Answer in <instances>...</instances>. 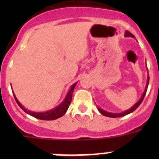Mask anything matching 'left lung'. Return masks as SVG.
I'll return each mask as SVG.
<instances>
[{
    "label": "left lung",
    "instance_id": "left-lung-1",
    "mask_svg": "<svg viewBox=\"0 0 159 159\" xmlns=\"http://www.w3.org/2000/svg\"><path fill=\"white\" fill-rule=\"evenodd\" d=\"M125 36H130V37H133V38L134 37V35L131 34V33H130V32H128V31H126V32H125ZM147 71H148V69H147ZM148 84H149V73H148V75H147V84H146L145 91H144V92L143 93V95H142V97L139 99V100L135 104L133 105L131 107L129 108L128 110L125 111H123V112H121V113H112V112H108V111H107L102 110V108L99 107H97V108H98L99 111L102 114V116H107V117L118 118V117H123V116H127V115H128V114L131 113V112H133L134 111H135L136 109L139 107V106L141 104V102H143V99H144V97H145V95H146V93H147V88H148Z\"/></svg>",
    "mask_w": 159,
    "mask_h": 159
}]
</instances>
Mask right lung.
Returning <instances> with one entry per match:
<instances>
[{
	"instance_id": "1",
	"label": "right lung",
	"mask_w": 159,
	"mask_h": 159,
	"mask_svg": "<svg viewBox=\"0 0 159 159\" xmlns=\"http://www.w3.org/2000/svg\"><path fill=\"white\" fill-rule=\"evenodd\" d=\"M76 84L77 82L71 85L69 91L67 92V95H66L65 99L63 100V102H61V103H60L58 106L56 107L53 108V109H51L50 111H47L43 112H35L26 109V108L17 100L16 95H15L13 92H12V93H13L14 98L16 99L17 104L19 105L20 107L21 108L25 113L29 114L31 116L36 118V119H41V120H55V119H58V118L62 117L63 116H64V114L66 113V111H67L68 107H69L70 103H71V99H72L73 91H74V88H75ZM11 88H12V87H11Z\"/></svg>"
}]
</instances>
